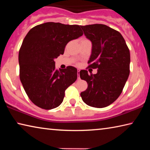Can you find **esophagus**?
<instances>
[{
	"instance_id": "obj_1",
	"label": "esophagus",
	"mask_w": 150,
	"mask_h": 150,
	"mask_svg": "<svg viewBox=\"0 0 150 150\" xmlns=\"http://www.w3.org/2000/svg\"><path fill=\"white\" fill-rule=\"evenodd\" d=\"M79 72H80V69H78L77 70V74H78V79H80V77H79Z\"/></svg>"
}]
</instances>
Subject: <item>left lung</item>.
Segmentation results:
<instances>
[{"mask_svg": "<svg viewBox=\"0 0 150 150\" xmlns=\"http://www.w3.org/2000/svg\"><path fill=\"white\" fill-rule=\"evenodd\" d=\"M92 43L88 67L97 69L96 74L80 71V77L87 82L81 93L83 102L96 108H104L120 95L130 74V51L119 32L105 24L81 26Z\"/></svg>", "mask_w": 150, "mask_h": 150, "instance_id": "obj_1", "label": "left lung"}]
</instances>
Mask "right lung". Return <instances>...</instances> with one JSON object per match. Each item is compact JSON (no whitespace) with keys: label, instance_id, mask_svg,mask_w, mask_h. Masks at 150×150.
I'll return each mask as SVG.
<instances>
[{"label":"right lung","instance_id":"obj_1","mask_svg":"<svg viewBox=\"0 0 150 150\" xmlns=\"http://www.w3.org/2000/svg\"><path fill=\"white\" fill-rule=\"evenodd\" d=\"M83 34L79 25L45 22L30 30L18 54L20 79L32 102L45 110L59 106L65 91L77 78L72 66L55 69L54 59L63 54L66 45Z\"/></svg>","mask_w":150,"mask_h":150}]
</instances>
